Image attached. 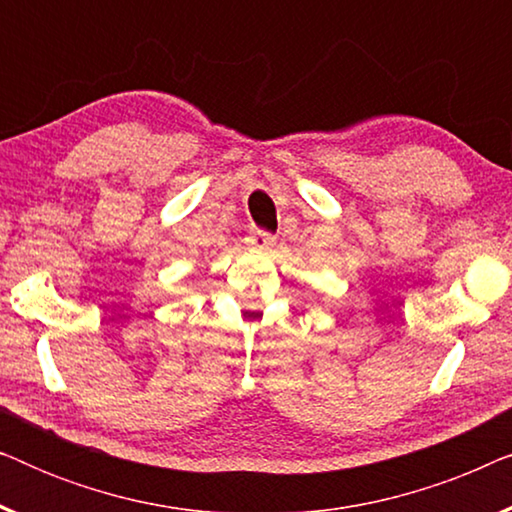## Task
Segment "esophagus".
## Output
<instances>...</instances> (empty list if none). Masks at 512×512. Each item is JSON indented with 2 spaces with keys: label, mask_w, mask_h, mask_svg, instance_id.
I'll return each mask as SVG.
<instances>
[{
  "label": "esophagus",
  "mask_w": 512,
  "mask_h": 512,
  "mask_svg": "<svg viewBox=\"0 0 512 512\" xmlns=\"http://www.w3.org/2000/svg\"><path fill=\"white\" fill-rule=\"evenodd\" d=\"M244 242H247V247L256 249V251H268V249H272V244H275V237H272L270 233H265V230L254 228V230H249L247 240Z\"/></svg>",
  "instance_id": "esophagus-1"
}]
</instances>
